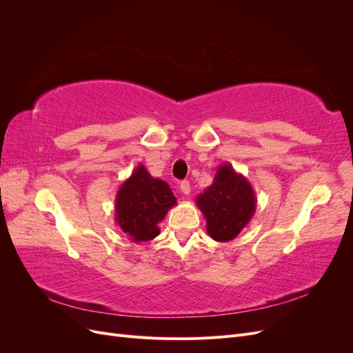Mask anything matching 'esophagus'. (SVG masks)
<instances>
[{"instance_id":"1","label":"esophagus","mask_w":353,"mask_h":353,"mask_svg":"<svg viewBox=\"0 0 353 353\" xmlns=\"http://www.w3.org/2000/svg\"><path fill=\"white\" fill-rule=\"evenodd\" d=\"M179 190H181V193L185 194V196H188V194H190V191H191V187H190V183H188V181H183V183L179 184Z\"/></svg>"}]
</instances>
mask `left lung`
<instances>
[{"mask_svg": "<svg viewBox=\"0 0 353 353\" xmlns=\"http://www.w3.org/2000/svg\"><path fill=\"white\" fill-rule=\"evenodd\" d=\"M196 205L206 218V231L215 241L236 239L256 210V196L248 178L222 163L213 183L196 197Z\"/></svg>", "mask_w": 353, "mask_h": 353, "instance_id": "obj_1", "label": "left lung"}]
</instances>
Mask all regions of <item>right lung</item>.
Listing matches in <instances>:
<instances>
[{
  "label": "right lung",
  "instance_id": "add662e5",
  "mask_svg": "<svg viewBox=\"0 0 353 353\" xmlns=\"http://www.w3.org/2000/svg\"><path fill=\"white\" fill-rule=\"evenodd\" d=\"M176 205L165 181L153 178L144 165H138L119 187L114 199V222L134 243L159 236L157 223Z\"/></svg>",
  "mask_w": 353,
  "mask_h": 353
}]
</instances>
